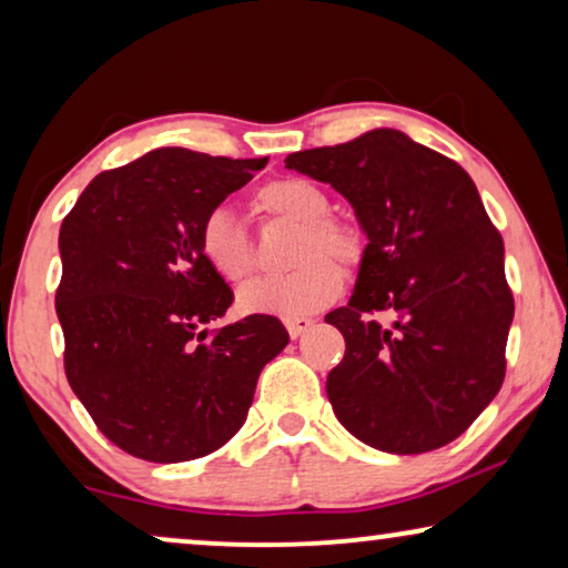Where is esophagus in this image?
I'll return each mask as SVG.
<instances>
[{
  "instance_id": "1",
  "label": "esophagus",
  "mask_w": 568,
  "mask_h": 568,
  "mask_svg": "<svg viewBox=\"0 0 568 568\" xmlns=\"http://www.w3.org/2000/svg\"><path fill=\"white\" fill-rule=\"evenodd\" d=\"M284 325H286V331H290L292 338H300V336H305L310 328H313L315 321L313 317H286Z\"/></svg>"
}]
</instances>
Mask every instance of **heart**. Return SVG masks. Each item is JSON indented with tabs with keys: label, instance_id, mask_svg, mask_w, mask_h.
<instances>
[{
	"label": "heart",
	"instance_id": "1",
	"mask_svg": "<svg viewBox=\"0 0 568 568\" xmlns=\"http://www.w3.org/2000/svg\"><path fill=\"white\" fill-rule=\"evenodd\" d=\"M253 209L266 220L297 224L300 235L292 251V263L297 268L286 276L245 286L240 292V307L245 313L282 317H302L328 307L344 290V274L329 258L346 268L356 266L364 251L359 230L328 216V193L307 178L268 181L255 191ZM199 251L206 266L224 282H247L258 268L253 240L227 206H216L204 216L199 227Z\"/></svg>",
	"mask_w": 568,
	"mask_h": 568
}]
</instances>
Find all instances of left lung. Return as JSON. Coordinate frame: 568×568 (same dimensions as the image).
Instances as JSON below:
<instances>
[{"label": "left lung", "mask_w": 568, "mask_h": 568, "mask_svg": "<svg viewBox=\"0 0 568 568\" xmlns=\"http://www.w3.org/2000/svg\"><path fill=\"white\" fill-rule=\"evenodd\" d=\"M284 162L331 183L367 235L352 300L325 315L346 338L325 383L333 414L383 453L449 445L499 393L515 317L501 235L476 183L395 129Z\"/></svg>", "instance_id": "1"}]
</instances>
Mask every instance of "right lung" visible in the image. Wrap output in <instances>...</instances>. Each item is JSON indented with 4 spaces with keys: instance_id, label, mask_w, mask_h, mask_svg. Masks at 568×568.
Instances as JSON below:
<instances>
[{
    "instance_id": "obj_1",
    "label": "right lung",
    "mask_w": 568,
    "mask_h": 568,
    "mask_svg": "<svg viewBox=\"0 0 568 568\" xmlns=\"http://www.w3.org/2000/svg\"><path fill=\"white\" fill-rule=\"evenodd\" d=\"M266 162L162 146L92 178L61 222L67 379L123 453L185 463L220 449L245 424L261 369L290 344L271 315L212 338L204 328L227 313L232 290L201 258L199 227Z\"/></svg>"
}]
</instances>
